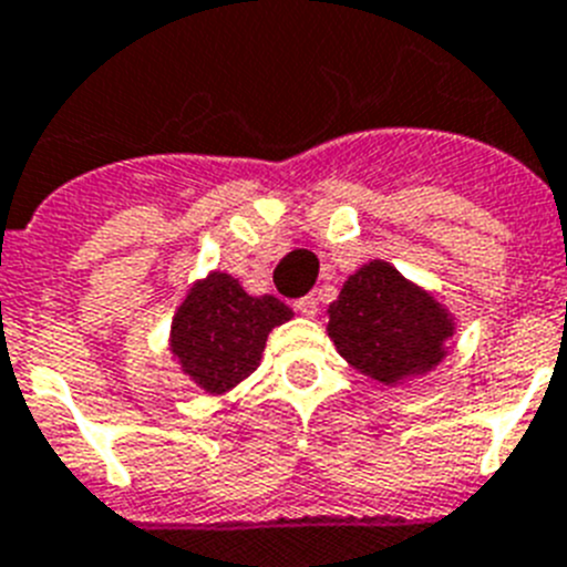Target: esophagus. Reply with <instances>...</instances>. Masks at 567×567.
Returning a JSON list of instances; mask_svg holds the SVG:
<instances>
[{"mask_svg": "<svg viewBox=\"0 0 567 567\" xmlns=\"http://www.w3.org/2000/svg\"><path fill=\"white\" fill-rule=\"evenodd\" d=\"M317 306H320V302H317V297H313V293H308V297H299L297 302H293V311H299L302 317H313V313H317Z\"/></svg>", "mask_w": 567, "mask_h": 567, "instance_id": "obj_1", "label": "esophagus"}]
</instances>
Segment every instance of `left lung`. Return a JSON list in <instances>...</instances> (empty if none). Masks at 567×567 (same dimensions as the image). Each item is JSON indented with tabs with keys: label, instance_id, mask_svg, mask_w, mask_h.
<instances>
[{
	"label": "left lung",
	"instance_id": "1",
	"mask_svg": "<svg viewBox=\"0 0 567 567\" xmlns=\"http://www.w3.org/2000/svg\"><path fill=\"white\" fill-rule=\"evenodd\" d=\"M453 317L389 261H369L328 306V337L354 369L378 383L430 372L444 360Z\"/></svg>",
	"mask_w": 567,
	"mask_h": 567
}]
</instances>
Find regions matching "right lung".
<instances>
[{
    "label": "right lung",
    "instance_id": "right-lung-1",
    "mask_svg": "<svg viewBox=\"0 0 567 567\" xmlns=\"http://www.w3.org/2000/svg\"><path fill=\"white\" fill-rule=\"evenodd\" d=\"M291 317L276 297H250L230 274L216 270L181 302L169 349L195 386L221 394L256 372L268 334Z\"/></svg>",
    "mask_w": 567,
    "mask_h": 567
}]
</instances>
